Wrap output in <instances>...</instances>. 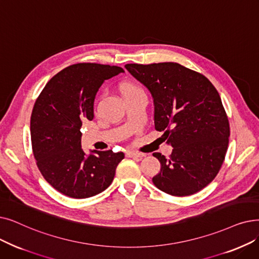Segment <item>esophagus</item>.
Listing matches in <instances>:
<instances>
[{
  "label": "esophagus",
  "instance_id": "34e87169",
  "mask_svg": "<svg viewBox=\"0 0 259 259\" xmlns=\"http://www.w3.org/2000/svg\"><path fill=\"white\" fill-rule=\"evenodd\" d=\"M126 155L128 157H143V156H145V153L137 152V151H127Z\"/></svg>",
  "mask_w": 259,
  "mask_h": 259
}]
</instances>
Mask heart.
<instances>
[{"label": "heart", "instance_id": "heart-1", "mask_svg": "<svg viewBox=\"0 0 259 259\" xmlns=\"http://www.w3.org/2000/svg\"><path fill=\"white\" fill-rule=\"evenodd\" d=\"M119 92L123 98V100L126 99H131V98H138L144 96L143 90L132 82H123L119 85Z\"/></svg>", "mask_w": 259, "mask_h": 259}]
</instances>
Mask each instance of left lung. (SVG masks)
I'll return each instance as SVG.
<instances>
[{
	"label": "left lung",
	"instance_id": "left-lung-1",
	"mask_svg": "<svg viewBox=\"0 0 259 259\" xmlns=\"http://www.w3.org/2000/svg\"><path fill=\"white\" fill-rule=\"evenodd\" d=\"M128 72L149 90L154 127L172 152H154L161 170L152 178L162 192L194 195L219 172L229 146L230 123L216 88L205 76L176 62L129 63Z\"/></svg>",
	"mask_w": 259,
	"mask_h": 259
}]
</instances>
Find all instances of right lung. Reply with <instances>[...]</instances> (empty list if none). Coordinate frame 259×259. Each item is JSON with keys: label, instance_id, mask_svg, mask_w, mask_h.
Returning a JSON list of instances; mask_svg holds the SVG:
<instances>
[{"label": "right lung", "instance_id": "add662e5", "mask_svg": "<svg viewBox=\"0 0 259 259\" xmlns=\"http://www.w3.org/2000/svg\"><path fill=\"white\" fill-rule=\"evenodd\" d=\"M116 65L76 63L56 74L37 98L30 117L32 152L44 179L75 199L100 194L110 186L122 152L81 148L80 131L94 117V99L105 80L122 73Z\"/></svg>", "mask_w": 259, "mask_h": 259}]
</instances>
